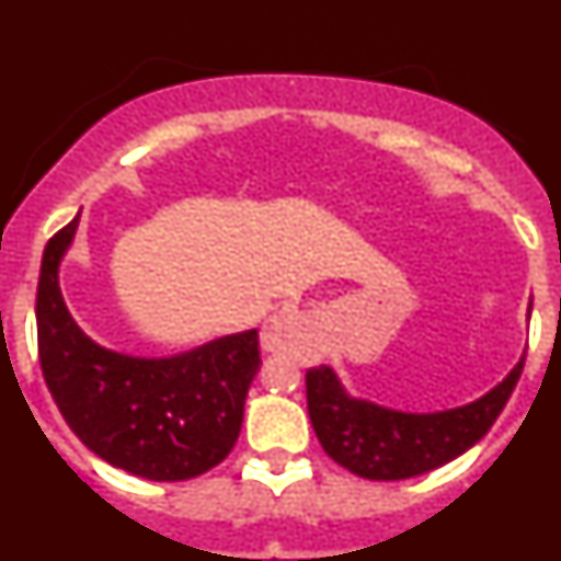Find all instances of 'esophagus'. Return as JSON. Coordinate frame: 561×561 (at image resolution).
<instances>
[{"label": "esophagus", "mask_w": 561, "mask_h": 561, "mask_svg": "<svg viewBox=\"0 0 561 561\" xmlns=\"http://www.w3.org/2000/svg\"><path fill=\"white\" fill-rule=\"evenodd\" d=\"M295 331H297V317L289 314V311H280V314L272 317L270 325L261 331V345H264V351L289 348L291 342H295Z\"/></svg>", "instance_id": "34e87169"}]
</instances>
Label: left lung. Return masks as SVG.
<instances>
[{
    "label": "left lung",
    "mask_w": 561,
    "mask_h": 561,
    "mask_svg": "<svg viewBox=\"0 0 561 561\" xmlns=\"http://www.w3.org/2000/svg\"><path fill=\"white\" fill-rule=\"evenodd\" d=\"M523 362L525 356L483 399L430 415L396 413L376 408L370 401L351 399L340 388L334 370L329 365H317L306 370L311 427L325 455L359 478H415L463 455L492 430L508 396L517 388Z\"/></svg>",
    "instance_id": "8db88e82"
}]
</instances>
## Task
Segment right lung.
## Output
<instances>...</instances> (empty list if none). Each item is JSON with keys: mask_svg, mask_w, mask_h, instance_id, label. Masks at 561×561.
<instances>
[{"mask_svg": "<svg viewBox=\"0 0 561 561\" xmlns=\"http://www.w3.org/2000/svg\"><path fill=\"white\" fill-rule=\"evenodd\" d=\"M78 219L44 247L36 291L38 362L69 430L98 458L146 480H191L236 447L261 348L257 331L171 359H134L89 340L64 306L58 261Z\"/></svg>", "mask_w": 561, "mask_h": 561, "instance_id": "add662e5", "label": "right lung"}]
</instances>
